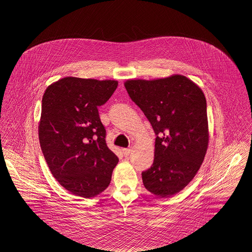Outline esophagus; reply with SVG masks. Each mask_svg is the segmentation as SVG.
Returning a JSON list of instances; mask_svg holds the SVG:
<instances>
[{
    "label": "esophagus",
    "mask_w": 252,
    "mask_h": 252,
    "mask_svg": "<svg viewBox=\"0 0 252 252\" xmlns=\"http://www.w3.org/2000/svg\"><path fill=\"white\" fill-rule=\"evenodd\" d=\"M123 154L124 156H128L131 153V148H123Z\"/></svg>",
    "instance_id": "obj_1"
}]
</instances>
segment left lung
Instances as JSON below:
<instances>
[{
	"label": "left lung",
	"instance_id": "obj_1",
	"mask_svg": "<svg viewBox=\"0 0 252 252\" xmlns=\"http://www.w3.org/2000/svg\"><path fill=\"white\" fill-rule=\"evenodd\" d=\"M124 85L156 135L153 164L142 173L144 187L159 197L175 195L196 176L208 149L205 95L180 74Z\"/></svg>",
	"mask_w": 252,
	"mask_h": 252
}]
</instances>
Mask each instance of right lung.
I'll return each instance as SVG.
<instances>
[{
  "mask_svg": "<svg viewBox=\"0 0 252 252\" xmlns=\"http://www.w3.org/2000/svg\"><path fill=\"white\" fill-rule=\"evenodd\" d=\"M117 85L115 80L68 76L43 94L38 125L41 151L53 177L76 196L102 193L118 163L106 143L98 111Z\"/></svg>",
  "mask_w": 252,
  "mask_h": 252,
  "instance_id": "add662e5",
  "label": "right lung"
}]
</instances>
